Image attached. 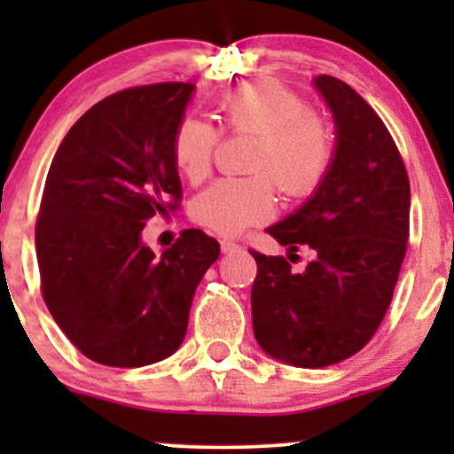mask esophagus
<instances>
[{"instance_id":"obj_1","label":"esophagus","mask_w":454,"mask_h":454,"mask_svg":"<svg viewBox=\"0 0 454 454\" xmlns=\"http://www.w3.org/2000/svg\"><path fill=\"white\" fill-rule=\"evenodd\" d=\"M237 248H239V246H237L235 241H228V239H223V241H222V253H223V254H231V253H235Z\"/></svg>"}]
</instances>
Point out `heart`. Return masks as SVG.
Segmentation results:
<instances>
[{
	"instance_id": "heart-1",
	"label": "heart",
	"mask_w": 454,
	"mask_h": 454,
	"mask_svg": "<svg viewBox=\"0 0 454 454\" xmlns=\"http://www.w3.org/2000/svg\"><path fill=\"white\" fill-rule=\"evenodd\" d=\"M223 125L237 134L256 136L250 171L244 180H219L191 204V217L217 235H239L277 210L278 189L287 198H305L323 182L332 164L333 142L308 103L277 81H254L217 100ZM217 131L189 116L173 134V160L182 176L198 184L210 173Z\"/></svg>"
}]
</instances>
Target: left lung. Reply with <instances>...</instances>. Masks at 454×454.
Wrapping results in <instances>:
<instances>
[{
	"instance_id": "left-lung-1",
	"label": "left lung",
	"mask_w": 454,
	"mask_h": 454,
	"mask_svg": "<svg viewBox=\"0 0 454 454\" xmlns=\"http://www.w3.org/2000/svg\"><path fill=\"white\" fill-rule=\"evenodd\" d=\"M314 87L333 118L332 164L294 213L268 228L287 258L315 253L294 273L283 256L253 253V329L261 349L301 369L358 354L382 323L409 241L411 186L395 142L367 100L333 76Z\"/></svg>"
}]
</instances>
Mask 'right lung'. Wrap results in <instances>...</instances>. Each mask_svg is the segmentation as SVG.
<instances>
[{
  "mask_svg": "<svg viewBox=\"0 0 454 454\" xmlns=\"http://www.w3.org/2000/svg\"><path fill=\"white\" fill-rule=\"evenodd\" d=\"M193 91L158 83L107 96L50 164L35 232L41 287L59 327L94 363L145 367L176 354L219 256L195 228L160 256L142 241L145 223L182 198L173 134Z\"/></svg>",
  "mask_w": 454,
  "mask_h": 454,
  "instance_id": "obj_1",
  "label": "right lung"
}]
</instances>
